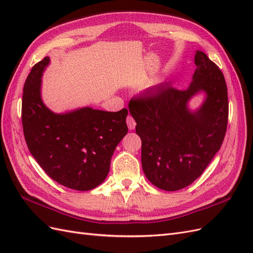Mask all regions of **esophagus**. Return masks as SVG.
I'll return each instance as SVG.
<instances>
[{
    "mask_svg": "<svg viewBox=\"0 0 253 253\" xmlns=\"http://www.w3.org/2000/svg\"><path fill=\"white\" fill-rule=\"evenodd\" d=\"M126 125H127V127H128V129H134L135 128V126H136V121H135V119L131 116V115H128V116L126 117Z\"/></svg>",
    "mask_w": 253,
    "mask_h": 253,
    "instance_id": "34e87169",
    "label": "esophagus"
}]
</instances>
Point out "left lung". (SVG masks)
Masks as SVG:
<instances>
[{
    "label": "left lung",
    "mask_w": 253,
    "mask_h": 253,
    "mask_svg": "<svg viewBox=\"0 0 253 253\" xmlns=\"http://www.w3.org/2000/svg\"><path fill=\"white\" fill-rule=\"evenodd\" d=\"M196 70L185 90L163 83L131 99L128 110L141 138V165L155 187L177 191L203 174L225 138L228 124V93L218 66L196 50ZM205 93L196 111L189 99Z\"/></svg>",
    "instance_id": "left-lung-1"
}]
</instances>
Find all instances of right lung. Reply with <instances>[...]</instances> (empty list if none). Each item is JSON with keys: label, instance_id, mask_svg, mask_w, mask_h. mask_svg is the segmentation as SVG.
Segmentation results:
<instances>
[{"label": "right lung", "instance_id": "add662e5", "mask_svg": "<svg viewBox=\"0 0 253 253\" xmlns=\"http://www.w3.org/2000/svg\"><path fill=\"white\" fill-rule=\"evenodd\" d=\"M45 57L29 73L23 88L22 125L29 152L50 178L78 191L98 187L110 171L111 158L127 133V110L81 108L57 114L42 101Z\"/></svg>", "mask_w": 253, "mask_h": 253}]
</instances>
